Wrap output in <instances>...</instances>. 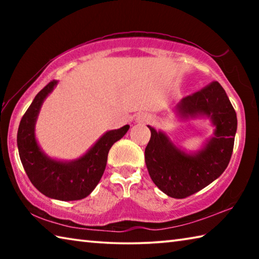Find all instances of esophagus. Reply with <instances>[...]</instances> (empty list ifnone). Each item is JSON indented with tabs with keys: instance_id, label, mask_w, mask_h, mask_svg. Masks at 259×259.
I'll return each mask as SVG.
<instances>
[{
	"instance_id": "1",
	"label": "esophagus",
	"mask_w": 259,
	"mask_h": 259,
	"mask_svg": "<svg viewBox=\"0 0 259 259\" xmlns=\"http://www.w3.org/2000/svg\"><path fill=\"white\" fill-rule=\"evenodd\" d=\"M138 122H143V123H146V122L150 121V116L146 115V114H140L137 117Z\"/></svg>"
}]
</instances>
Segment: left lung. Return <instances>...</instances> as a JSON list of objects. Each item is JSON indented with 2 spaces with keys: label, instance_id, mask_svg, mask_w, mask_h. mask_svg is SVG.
Returning <instances> with one entry per match:
<instances>
[{
  "label": "left lung",
  "instance_id": "8db88e82",
  "mask_svg": "<svg viewBox=\"0 0 259 259\" xmlns=\"http://www.w3.org/2000/svg\"><path fill=\"white\" fill-rule=\"evenodd\" d=\"M177 112L183 117L207 115L211 119L214 137L202 151L186 154L168 137L151 128V139L145 148V162L153 183L175 199L187 198L217 179L229 165L236 133V113L217 81L181 100Z\"/></svg>",
  "mask_w": 259,
  "mask_h": 259
}]
</instances>
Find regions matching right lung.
<instances>
[{"label": "right lung", "mask_w": 259, "mask_h": 259, "mask_svg": "<svg viewBox=\"0 0 259 259\" xmlns=\"http://www.w3.org/2000/svg\"><path fill=\"white\" fill-rule=\"evenodd\" d=\"M56 80L43 88L21 117L17 135L20 161L30 183L48 198L74 201L84 199L97 186L106 168L107 155L112 145L126 134V124L105 134L88 153L72 162L51 160L38 147L34 126L43 100L49 95Z\"/></svg>", "instance_id": "add662e5"}]
</instances>
